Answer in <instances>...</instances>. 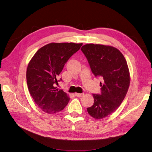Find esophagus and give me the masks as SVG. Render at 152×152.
Returning a JSON list of instances; mask_svg holds the SVG:
<instances>
[{
  "label": "esophagus",
  "mask_w": 152,
  "mask_h": 152,
  "mask_svg": "<svg viewBox=\"0 0 152 152\" xmlns=\"http://www.w3.org/2000/svg\"><path fill=\"white\" fill-rule=\"evenodd\" d=\"M83 94H77V93H76V94H75V95L77 97H81L82 96H83Z\"/></svg>",
  "instance_id": "34e87169"
}]
</instances>
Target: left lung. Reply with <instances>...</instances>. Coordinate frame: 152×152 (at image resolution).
Returning a JSON list of instances; mask_svg holds the SVG:
<instances>
[{
    "label": "left lung",
    "instance_id": "8db88e82",
    "mask_svg": "<svg viewBox=\"0 0 152 152\" xmlns=\"http://www.w3.org/2000/svg\"><path fill=\"white\" fill-rule=\"evenodd\" d=\"M81 50L87 58L93 74L100 77L101 93L93 94L94 103L88 107L95 119H102L113 113L128 92L129 72L124 56L117 48L99 44H86Z\"/></svg>",
    "mask_w": 152,
    "mask_h": 152
}]
</instances>
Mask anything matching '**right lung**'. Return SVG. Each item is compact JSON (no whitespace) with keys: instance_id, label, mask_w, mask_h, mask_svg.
I'll return each mask as SVG.
<instances>
[{"instance_id":"add662e5","label":"right lung","mask_w":152,"mask_h":152,"mask_svg":"<svg viewBox=\"0 0 152 152\" xmlns=\"http://www.w3.org/2000/svg\"><path fill=\"white\" fill-rule=\"evenodd\" d=\"M83 43H52L40 48L28 66L26 81L29 91L35 104L47 114L64 109L69 97L56 85L69 58L80 49Z\"/></svg>"}]
</instances>
